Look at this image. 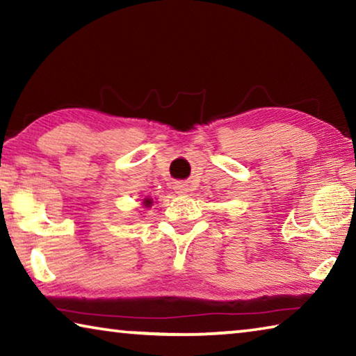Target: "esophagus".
Here are the masks:
<instances>
[{
    "label": "esophagus",
    "mask_w": 356,
    "mask_h": 356,
    "mask_svg": "<svg viewBox=\"0 0 356 356\" xmlns=\"http://www.w3.org/2000/svg\"><path fill=\"white\" fill-rule=\"evenodd\" d=\"M174 190H176L177 195H185V193L188 191V185L184 182H176L174 184Z\"/></svg>",
    "instance_id": "esophagus-1"
}]
</instances>
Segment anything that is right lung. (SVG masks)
I'll list each match as a JSON object with an SVG mask.
<instances>
[{"mask_svg": "<svg viewBox=\"0 0 356 356\" xmlns=\"http://www.w3.org/2000/svg\"><path fill=\"white\" fill-rule=\"evenodd\" d=\"M154 204V200H150V197H144L143 200V206L144 207H150Z\"/></svg>", "mask_w": 356, "mask_h": 356, "instance_id": "obj_1", "label": "right lung"}]
</instances>
